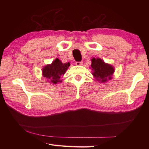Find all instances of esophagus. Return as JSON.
I'll use <instances>...</instances> for the list:
<instances>
[{
    "mask_svg": "<svg viewBox=\"0 0 149 149\" xmlns=\"http://www.w3.org/2000/svg\"><path fill=\"white\" fill-rule=\"evenodd\" d=\"M83 63L82 61H77L76 63H75V65H77V66H81V65H83Z\"/></svg>",
    "mask_w": 149,
    "mask_h": 149,
    "instance_id": "1",
    "label": "esophagus"
}]
</instances>
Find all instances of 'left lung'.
Instances as JSON below:
<instances>
[{
	"label": "left lung",
	"mask_w": 149,
	"mask_h": 149,
	"mask_svg": "<svg viewBox=\"0 0 149 149\" xmlns=\"http://www.w3.org/2000/svg\"><path fill=\"white\" fill-rule=\"evenodd\" d=\"M91 70L93 77L100 83H106L112 79L115 72L113 66L106 63L100 58L91 59Z\"/></svg>",
	"instance_id": "1"
}]
</instances>
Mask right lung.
Masks as SVG:
<instances>
[{"mask_svg":"<svg viewBox=\"0 0 149 149\" xmlns=\"http://www.w3.org/2000/svg\"><path fill=\"white\" fill-rule=\"evenodd\" d=\"M70 65V63H63L58 58H56L51 64L47 65L43 68V76L46 77L50 83L57 84L61 82L60 78L65 74Z\"/></svg>","mask_w":149,"mask_h":149,"instance_id":"obj_1","label":"right lung"}]
</instances>
